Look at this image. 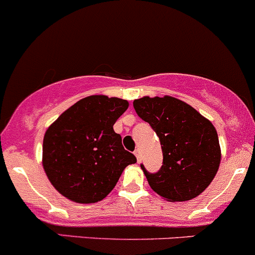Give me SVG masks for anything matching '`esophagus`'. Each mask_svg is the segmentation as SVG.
<instances>
[{
	"mask_svg": "<svg viewBox=\"0 0 255 255\" xmlns=\"http://www.w3.org/2000/svg\"><path fill=\"white\" fill-rule=\"evenodd\" d=\"M134 154H135V157H137V162L141 163V151H139V149H135Z\"/></svg>",
	"mask_w": 255,
	"mask_h": 255,
	"instance_id": "1",
	"label": "esophagus"
}]
</instances>
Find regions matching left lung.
Returning <instances> with one entry per match:
<instances>
[{"label":"left lung","instance_id":"8db88e82","mask_svg":"<svg viewBox=\"0 0 255 255\" xmlns=\"http://www.w3.org/2000/svg\"><path fill=\"white\" fill-rule=\"evenodd\" d=\"M135 112L160 138L163 165L156 173L141 168L154 192L167 201L199 196L215 177L221 160L218 132L213 123L190 104L170 95L142 97Z\"/></svg>","mask_w":255,"mask_h":255}]
</instances>
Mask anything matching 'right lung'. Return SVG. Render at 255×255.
<instances>
[{
    "label": "right lung",
    "mask_w": 255,
    "mask_h": 255,
    "mask_svg": "<svg viewBox=\"0 0 255 255\" xmlns=\"http://www.w3.org/2000/svg\"><path fill=\"white\" fill-rule=\"evenodd\" d=\"M128 106L116 97L89 95L50 125L42 167L59 194L74 203H98L114 189L123 170L137 162L113 129Z\"/></svg>",
    "instance_id": "add662e5"
}]
</instances>
